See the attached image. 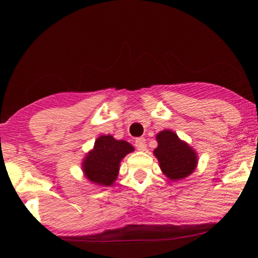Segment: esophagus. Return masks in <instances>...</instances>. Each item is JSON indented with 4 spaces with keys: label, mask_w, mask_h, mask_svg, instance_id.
<instances>
[{
    "label": "esophagus",
    "mask_w": 258,
    "mask_h": 258,
    "mask_svg": "<svg viewBox=\"0 0 258 258\" xmlns=\"http://www.w3.org/2000/svg\"><path fill=\"white\" fill-rule=\"evenodd\" d=\"M135 147L139 151H145L147 145H146V140L143 138H139L135 140Z\"/></svg>",
    "instance_id": "1"
}]
</instances>
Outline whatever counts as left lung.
Segmentation results:
<instances>
[{
  "label": "left lung",
  "mask_w": 258,
  "mask_h": 258,
  "mask_svg": "<svg viewBox=\"0 0 258 258\" xmlns=\"http://www.w3.org/2000/svg\"><path fill=\"white\" fill-rule=\"evenodd\" d=\"M158 142L154 155L158 160L164 175L172 181L185 178L197 168L198 155L191 146L177 137L171 130L156 134Z\"/></svg>",
  "instance_id": "8db88e82"
}]
</instances>
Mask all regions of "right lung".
<instances>
[{
	"label": "right lung",
	"instance_id": "obj_1",
	"mask_svg": "<svg viewBox=\"0 0 258 258\" xmlns=\"http://www.w3.org/2000/svg\"><path fill=\"white\" fill-rule=\"evenodd\" d=\"M134 151V147L111 135H100L82 161V171L89 182L100 186H111L117 180L120 161Z\"/></svg>",
	"mask_w": 258,
	"mask_h": 258
}]
</instances>
